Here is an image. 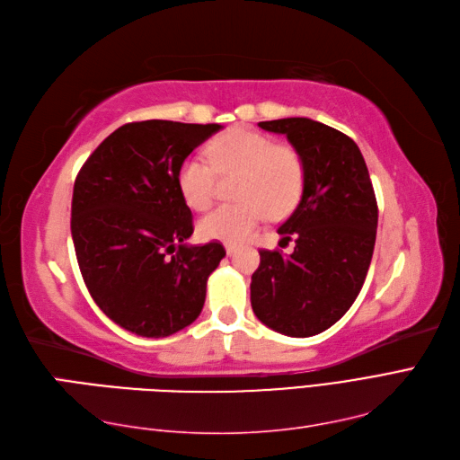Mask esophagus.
I'll use <instances>...</instances> for the list:
<instances>
[{"label": "esophagus", "instance_id": "esophagus-1", "mask_svg": "<svg viewBox=\"0 0 460 460\" xmlns=\"http://www.w3.org/2000/svg\"><path fill=\"white\" fill-rule=\"evenodd\" d=\"M224 248H226V253H228V255H234V253L238 252V245H236V243H226V245H224Z\"/></svg>", "mask_w": 460, "mask_h": 460}]
</instances>
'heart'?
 Wrapping results in <instances>:
<instances>
[{
    "label": "heart",
    "instance_id": "b5f03b06",
    "mask_svg": "<svg viewBox=\"0 0 460 460\" xmlns=\"http://www.w3.org/2000/svg\"><path fill=\"white\" fill-rule=\"evenodd\" d=\"M207 160L189 155L177 170V185L185 203L205 210L217 191V175L238 173L234 195L236 205H222L199 222L207 240L240 242L260 226L267 212L285 217L293 210L305 189V160L296 148L277 144L252 128H232L207 148Z\"/></svg>",
    "mask_w": 460,
    "mask_h": 460
}]
</instances>
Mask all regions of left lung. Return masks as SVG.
<instances>
[{
  "mask_svg": "<svg viewBox=\"0 0 460 460\" xmlns=\"http://www.w3.org/2000/svg\"><path fill=\"white\" fill-rule=\"evenodd\" d=\"M285 134L305 160L300 203L279 228L295 252L261 250L252 275V308L267 328L310 338L351 308L373 260L378 207L363 154L349 137L318 120L260 122Z\"/></svg>",
  "mask_w": 460,
  "mask_h": 460,
  "instance_id": "8db88e82",
  "label": "left lung"
}]
</instances>
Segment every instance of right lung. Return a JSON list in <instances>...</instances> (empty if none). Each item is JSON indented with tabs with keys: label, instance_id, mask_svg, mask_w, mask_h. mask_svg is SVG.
Here are the masks:
<instances>
[{
	"label": "right lung",
	"instance_id": "right-lung-1",
	"mask_svg": "<svg viewBox=\"0 0 460 460\" xmlns=\"http://www.w3.org/2000/svg\"><path fill=\"white\" fill-rule=\"evenodd\" d=\"M220 125L140 120L122 125L82 165L72 197V240L84 283L107 318L142 338L193 323L208 275L226 250L189 245L193 215L177 170Z\"/></svg>",
	"mask_w": 460,
	"mask_h": 460
}]
</instances>
